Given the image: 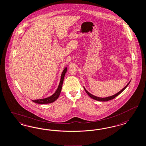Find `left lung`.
Wrapping results in <instances>:
<instances>
[{"mask_svg": "<svg viewBox=\"0 0 146 146\" xmlns=\"http://www.w3.org/2000/svg\"><path fill=\"white\" fill-rule=\"evenodd\" d=\"M130 82H131V81H129V83L127 84L125 86V87L123 88L119 92L117 93L116 94H114V95H113V96H108V97H106V98H99V97L96 96H94V95H93L92 94H91L90 92H88V91L86 90V88H84H84L85 92H86V93L88 94V96H90L93 99L97 100V101H108L109 100H112L113 99H114L115 98H116L117 96H118L119 94H120L121 93L123 92V91L125 90V88L127 87V86H128V85H129V84L130 83Z\"/></svg>", "mask_w": 146, "mask_h": 146, "instance_id": "obj_1", "label": "left lung"}]
</instances>
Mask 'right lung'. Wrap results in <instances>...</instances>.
<instances>
[{"instance_id":"1","label":"right lung","mask_w":146,"mask_h":146,"mask_svg":"<svg viewBox=\"0 0 146 146\" xmlns=\"http://www.w3.org/2000/svg\"><path fill=\"white\" fill-rule=\"evenodd\" d=\"M67 71V67H66L63 70V71L62 72L61 76V79L60 83L58 84V88L56 91L55 92L53 95L46 98L44 99H37V100H32L35 103L38 104H50L54 102L55 100H57L58 96H60L61 90H62V87L63 82V79L64 78V76Z\"/></svg>"}]
</instances>
